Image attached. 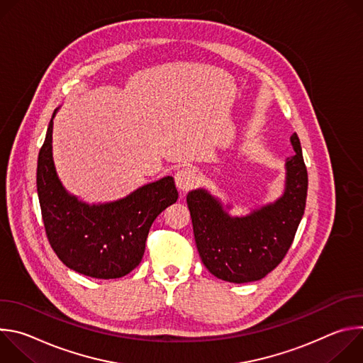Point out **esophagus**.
<instances>
[{
    "instance_id": "esophagus-1",
    "label": "esophagus",
    "mask_w": 363,
    "mask_h": 363,
    "mask_svg": "<svg viewBox=\"0 0 363 363\" xmlns=\"http://www.w3.org/2000/svg\"><path fill=\"white\" fill-rule=\"evenodd\" d=\"M175 184L181 192H186L196 184V174L192 168H182L175 174Z\"/></svg>"
}]
</instances>
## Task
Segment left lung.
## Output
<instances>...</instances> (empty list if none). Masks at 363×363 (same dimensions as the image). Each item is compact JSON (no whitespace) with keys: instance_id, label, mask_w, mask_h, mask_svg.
<instances>
[{"instance_id":"obj_1","label":"left lung","mask_w":363,"mask_h":363,"mask_svg":"<svg viewBox=\"0 0 363 363\" xmlns=\"http://www.w3.org/2000/svg\"><path fill=\"white\" fill-rule=\"evenodd\" d=\"M290 142L294 155L284 164L283 194L247 216H231L233 205L205 188L188 192L199 257L217 279L237 284L257 281L273 272L289 251L307 196V169L298 136L293 133Z\"/></svg>"}]
</instances>
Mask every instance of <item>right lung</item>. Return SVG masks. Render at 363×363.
Instances as JSON below:
<instances>
[{
    "instance_id": "right-lung-1",
    "label": "right lung",
    "mask_w": 363,
    "mask_h": 363,
    "mask_svg": "<svg viewBox=\"0 0 363 363\" xmlns=\"http://www.w3.org/2000/svg\"><path fill=\"white\" fill-rule=\"evenodd\" d=\"M37 161V194L51 248L69 269L93 279H119L142 262L149 228L177 202L172 177L145 184L125 198L87 203L62 184L53 160V119Z\"/></svg>"
}]
</instances>
